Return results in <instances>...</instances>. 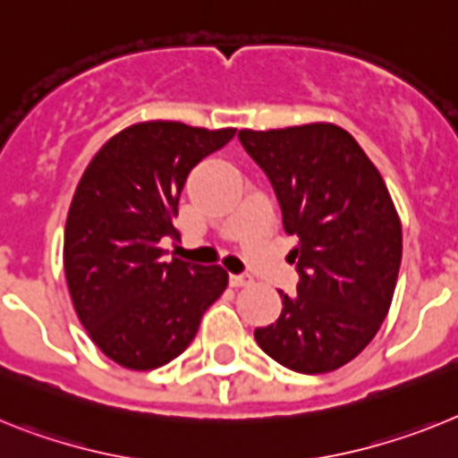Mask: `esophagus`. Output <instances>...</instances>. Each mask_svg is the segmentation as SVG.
Listing matches in <instances>:
<instances>
[{"label": "esophagus", "mask_w": 458, "mask_h": 458, "mask_svg": "<svg viewBox=\"0 0 458 458\" xmlns=\"http://www.w3.org/2000/svg\"><path fill=\"white\" fill-rule=\"evenodd\" d=\"M253 276L251 274H230V285L233 288H244V285H251Z\"/></svg>", "instance_id": "obj_1"}]
</instances>
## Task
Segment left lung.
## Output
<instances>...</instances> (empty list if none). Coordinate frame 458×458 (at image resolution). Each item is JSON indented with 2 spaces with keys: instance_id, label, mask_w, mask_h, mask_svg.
Instances as JSON below:
<instances>
[{
  "instance_id": "1",
  "label": "left lung",
  "mask_w": 458,
  "mask_h": 458,
  "mask_svg": "<svg viewBox=\"0 0 458 458\" xmlns=\"http://www.w3.org/2000/svg\"><path fill=\"white\" fill-rule=\"evenodd\" d=\"M265 170L300 244V284L276 323L256 329L272 360L329 373L355 360L387 318L403 251L401 218L371 158L329 122L237 133Z\"/></svg>"
}]
</instances>
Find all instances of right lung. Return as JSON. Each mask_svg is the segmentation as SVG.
Returning <instances> with one entry per match:
<instances>
[{"label":"right lung","mask_w":458,"mask_h":458,"mask_svg":"<svg viewBox=\"0 0 458 458\" xmlns=\"http://www.w3.org/2000/svg\"><path fill=\"white\" fill-rule=\"evenodd\" d=\"M234 129L152 119L119 131L82 173L64 228V272L73 309L103 355L149 371L182 355L202 313L224 295L221 265L163 260L177 237L191 168L233 140Z\"/></svg>","instance_id":"1"}]
</instances>
